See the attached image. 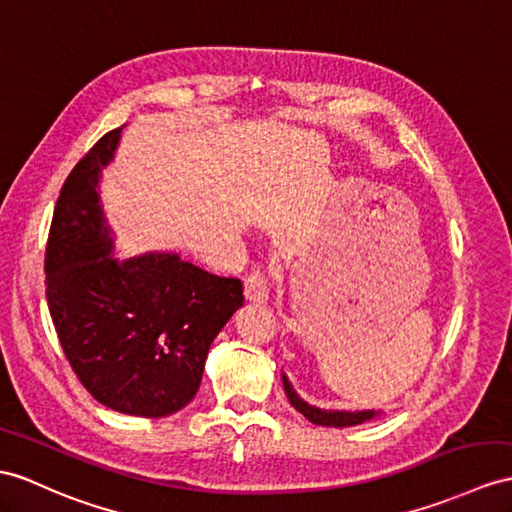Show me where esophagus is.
I'll use <instances>...</instances> for the list:
<instances>
[{
    "label": "esophagus",
    "instance_id": "obj_1",
    "mask_svg": "<svg viewBox=\"0 0 512 512\" xmlns=\"http://www.w3.org/2000/svg\"><path fill=\"white\" fill-rule=\"evenodd\" d=\"M245 299L252 304L269 302V282L260 271H254L252 276L245 278Z\"/></svg>",
    "mask_w": 512,
    "mask_h": 512
}]
</instances>
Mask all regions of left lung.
Returning <instances> with one entry per match:
<instances>
[{
    "mask_svg": "<svg viewBox=\"0 0 512 512\" xmlns=\"http://www.w3.org/2000/svg\"><path fill=\"white\" fill-rule=\"evenodd\" d=\"M282 384H284V393L289 397L291 406L302 413L310 423H317V426H326V428H350V426H358V423L371 421L382 415V410H326L308 404L306 400L297 395V391L293 389V384L286 378V373L282 371Z\"/></svg>",
    "mask_w": 512,
    "mask_h": 512,
    "instance_id": "left-lung-1",
    "label": "left lung"
}]
</instances>
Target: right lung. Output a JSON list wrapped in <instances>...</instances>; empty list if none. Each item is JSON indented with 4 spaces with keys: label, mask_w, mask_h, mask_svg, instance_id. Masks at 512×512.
<instances>
[{
    "label": "right lung",
    "mask_w": 512,
    "mask_h": 512,
    "mask_svg": "<svg viewBox=\"0 0 512 512\" xmlns=\"http://www.w3.org/2000/svg\"><path fill=\"white\" fill-rule=\"evenodd\" d=\"M121 132H108L62 186L45 252V297L84 389L117 413L158 419L195 397L210 345L243 306V284L176 252L115 256L99 182Z\"/></svg>",
    "instance_id": "right-lung-1"
}]
</instances>
